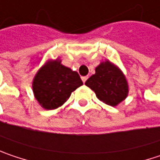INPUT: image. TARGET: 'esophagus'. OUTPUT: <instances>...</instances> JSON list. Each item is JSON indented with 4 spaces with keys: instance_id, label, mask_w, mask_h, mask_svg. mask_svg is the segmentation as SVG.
I'll return each mask as SVG.
<instances>
[{
    "instance_id": "1",
    "label": "esophagus",
    "mask_w": 160,
    "mask_h": 160,
    "mask_svg": "<svg viewBox=\"0 0 160 160\" xmlns=\"http://www.w3.org/2000/svg\"><path fill=\"white\" fill-rule=\"evenodd\" d=\"M81 78H82V81H83L84 83H86V81L87 80V78H88V77H87V76H82Z\"/></svg>"
}]
</instances>
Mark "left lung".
Listing matches in <instances>:
<instances>
[{
  "label": "left lung",
  "mask_w": 160,
  "mask_h": 160,
  "mask_svg": "<svg viewBox=\"0 0 160 160\" xmlns=\"http://www.w3.org/2000/svg\"><path fill=\"white\" fill-rule=\"evenodd\" d=\"M103 103L116 107L128 94V84L126 76L118 66L108 60L96 67V74L91 75L86 82Z\"/></svg>",
  "instance_id": "8db88e82"
}]
</instances>
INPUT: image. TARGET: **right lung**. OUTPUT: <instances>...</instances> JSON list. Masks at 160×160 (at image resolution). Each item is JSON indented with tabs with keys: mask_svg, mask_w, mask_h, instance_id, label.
Returning a JSON list of instances; mask_svg holds the SVG:
<instances>
[{
	"mask_svg": "<svg viewBox=\"0 0 160 160\" xmlns=\"http://www.w3.org/2000/svg\"><path fill=\"white\" fill-rule=\"evenodd\" d=\"M82 85L78 73L56 59L46 62L41 67L33 78L32 91L42 108L52 110L63 105L72 92Z\"/></svg>",
	"mask_w": 160,
	"mask_h": 160,
	"instance_id": "right-lung-1",
	"label": "right lung"
}]
</instances>
